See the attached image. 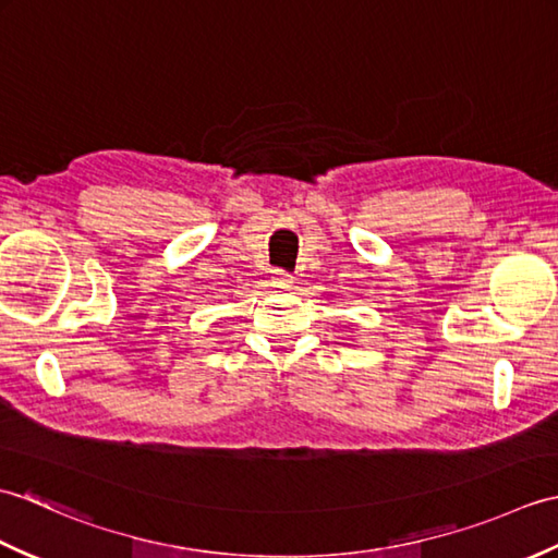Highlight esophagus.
Masks as SVG:
<instances>
[{"instance_id": "1", "label": "esophagus", "mask_w": 558, "mask_h": 558, "mask_svg": "<svg viewBox=\"0 0 558 558\" xmlns=\"http://www.w3.org/2000/svg\"><path fill=\"white\" fill-rule=\"evenodd\" d=\"M272 286H278V288H290L292 286V276L288 270H272Z\"/></svg>"}]
</instances>
